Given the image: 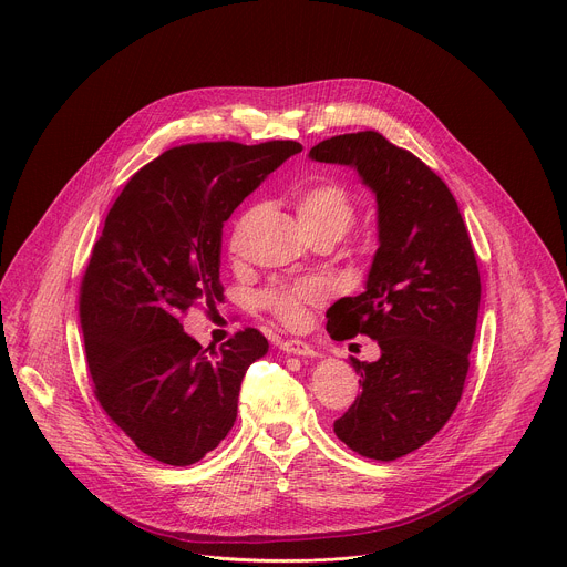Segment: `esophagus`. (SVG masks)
<instances>
[{
	"instance_id": "1",
	"label": "esophagus",
	"mask_w": 567,
	"mask_h": 567,
	"mask_svg": "<svg viewBox=\"0 0 567 567\" xmlns=\"http://www.w3.org/2000/svg\"><path fill=\"white\" fill-rule=\"evenodd\" d=\"M282 352H287V354H293V357H316V350L309 346V343H305V341H285L282 343Z\"/></svg>"
}]
</instances>
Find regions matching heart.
I'll return each instance as SVG.
<instances>
[{
    "mask_svg": "<svg viewBox=\"0 0 567 567\" xmlns=\"http://www.w3.org/2000/svg\"><path fill=\"white\" fill-rule=\"evenodd\" d=\"M357 208L346 188L339 184H316L305 188L296 197V217L307 235L320 230H334L343 235L354 221ZM249 221V215L237 224L235 241ZM322 298V287L318 282H298V285H278L265 291V305L287 326H298L305 316V307Z\"/></svg>",
    "mask_w": 567,
    "mask_h": 567,
    "instance_id": "1",
    "label": "heart"
}]
</instances>
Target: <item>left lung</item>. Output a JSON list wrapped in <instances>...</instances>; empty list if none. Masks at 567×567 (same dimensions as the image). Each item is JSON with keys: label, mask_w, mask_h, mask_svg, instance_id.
Masks as SVG:
<instances>
[{"label": "left lung", "mask_w": 567, "mask_h": 567, "mask_svg": "<svg viewBox=\"0 0 567 567\" xmlns=\"http://www.w3.org/2000/svg\"><path fill=\"white\" fill-rule=\"evenodd\" d=\"M309 158L354 168L377 199L365 291L330 307L328 332L379 343L377 361L352 359L361 394L334 433L359 455L390 462L435 437L462 396L480 307L475 254L446 184L379 132L320 141Z\"/></svg>", "instance_id": "8db88e82"}]
</instances>
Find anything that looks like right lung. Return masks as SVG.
<instances>
[{
    "mask_svg": "<svg viewBox=\"0 0 567 567\" xmlns=\"http://www.w3.org/2000/svg\"><path fill=\"white\" fill-rule=\"evenodd\" d=\"M296 141L190 143L150 161L107 213L80 285V322L94 392L145 455L188 466L233 429L239 385L269 352L249 328L219 350L179 322L221 298V228Z\"/></svg>",
    "mask_w": 567,
    "mask_h": 567,
    "instance_id": "right-lung-1",
    "label": "right lung"
}]
</instances>
